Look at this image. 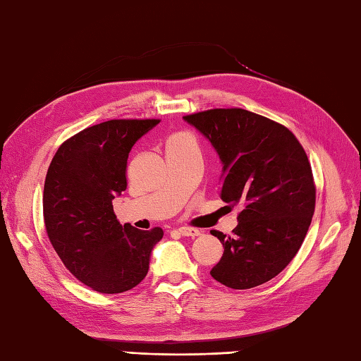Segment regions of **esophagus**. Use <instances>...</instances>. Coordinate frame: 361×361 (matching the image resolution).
<instances>
[{
	"label": "esophagus",
	"instance_id": "obj_1",
	"mask_svg": "<svg viewBox=\"0 0 361 361\" xmlns=\"http://www.w3.org/2000/svg\"><path fill=\"white\" fill-rule=\"evenodd\" d=\"M178 231H179V235H182V236H190V238H196V236L201 235V230L191 228V227H180Z\"/></svg>",
	"mask_w": 361,
	"mask_h": 361
}]
</instances>
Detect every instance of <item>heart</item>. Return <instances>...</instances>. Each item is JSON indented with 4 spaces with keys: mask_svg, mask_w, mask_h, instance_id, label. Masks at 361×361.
I'll use <instances>...</instances> for the list:
<instances>
[{
    "mask_svg": "<svg viewBox=\"0 0 361 361\" xmlns=\"http://www.w3.org/2000/svg\"><path fill=\"white\" fill-rule=\"evenodd\" d=\"M179 135H182V134H174V135H171V137L168 139V140H173V139H176V137H179Z\"/></svg>",
    "mask_w": 361,
    "mask_h": 361,
    "instance_id": "obj_1",
    "label": "heart"
}]
</instances>
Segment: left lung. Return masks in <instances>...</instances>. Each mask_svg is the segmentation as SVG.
Returning a JSON list of instances; mask_svg holds the SVG:
<instances>
[{"label":"left lung","mask_w":361,"mask_h":361,"mask_svg":"<svg viewBox=\"0 0 361 361\" xmlns=\"http://www.w3.org/2000/svg\"><path fill=\"white\" fill-rule=\"evenodd\" d=\"M222 160L219 196L239 205L238 226L227 236L210 275L230 289L270 281L289 266L307 235L317 187L300 140L284 125L241 108H214L183 116Z\"/></svg>","instance_id":"left-lung-1"}]
</instances>
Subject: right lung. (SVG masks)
Wrapping results in <instances>:
<instances>
[{"instance_id": "right-lung-1", "label": "right lung", "mask_w": 361, "mask_h": 361, "mask_svg": "<svg viewBox=\"0 0 361 361\" xmlns=\"http://www.w3.org/2000/svg\"><path fill=\"white\" fill-rule=\"evenodd\" d=\"M159 118H114L60 145L47 168L43 216L47 238L65 267L92 290L122 293L147 276L164 230L122 226L113 199L126 190L133 145Z\"/></svg>"}]
</instances>
